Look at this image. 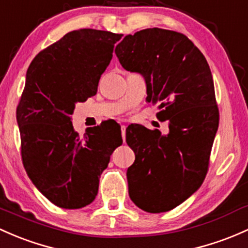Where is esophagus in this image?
Returning a JSON list of instances; mask_svg holds the SVG:
<instances>
[{"instance_id":"1","label":"esophagus","mask_w":248,"mask_h":248,"mask_svg":"<svg viewBox=\"0 0 248 248\" xmlns=\"http://www.w3.org/2000/svg\"><path fill=\"white\" fill-rule=\"evenodd\" d=\"M121 129H122V137H123V140H125V130H126V126H125V125H122Z\"/></svg>"}]
</instances>
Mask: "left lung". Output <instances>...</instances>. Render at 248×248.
<instances>
[{
    "label": "left lung",
    "instance_id": "left-lung-1",
    "mask_svg": "<svg viewBox=\"0 0 248 248\" xmlns=\"http://www.w3.org/2000/svg\"><path fill=\"white\" fill-rule=\"evenodd\" d=\"M126 71L140 73L146 102L158 104L169 132L130 125L135 153L127 169L130 199L148 213L174 209L201 187L219 126L214 82L206 58L187 36L148 28L126 35L114 49Z\"/></svg>",
    "mask_w": 248,
    "mask_h": 248
}]
</instances>
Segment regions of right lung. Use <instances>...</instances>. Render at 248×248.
<instances>
[{"label": "right lung", "mask_w": 248, "mask_h": 248, "mask_svg": "<svg viewBox=\"0 0 248 248\" xmlns=\"http://www.w3.org/2000/svg\"><path fill=\"white\" fill-rule=\"evenodd\" d=\"M122 34L79 29L40 52L29 65L16 110L21 155L28 177L60 208L78 209L95 199L99 177L122 145L117 125L74 131L77 103L97 93L100 76Z\"/></svg>", "instance_id": "1"}]
</instances>
